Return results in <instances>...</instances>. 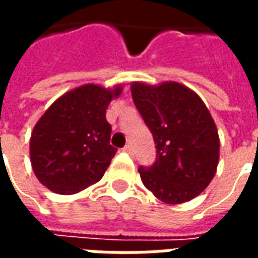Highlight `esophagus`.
Masks as SVG:
<instances>
[{"instance_id": "obj_1", "label": "esophagus", "mask_w": 258, "mask_h": 258, "mask_svg": "<svg viewBox=\"0 0 258 258\" xmlns=\"http://www.w3.org/2000/svg\"><path fill=\"white\" fill-rule=\"evenodd\" d=\"M123 151L127 152V153H128V155H131V156L134 155V151H133V146H131V145H125V146H124Z\"/></svg>"}]
</instances>
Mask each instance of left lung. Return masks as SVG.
I'll return each instance as SVG.
<instances>
[{
    "label": "left lung",
    "mask_w": 258,
    "mask_h": 258,
    "mask_svg": "<svg viewBox=\"0 0 258 258\" xmlns=\"http://www.w3.org/2000/svg\"><path fill=\"white\" fill-rule=\"evenodd\" d=\"M131 95L156 144V162L138 168L146 189L167 205L199 196L220 159L218 131L205 102L175 81H134Z\"/></svg>",
    "instance_id": "8db88e82"
}]
</instances>
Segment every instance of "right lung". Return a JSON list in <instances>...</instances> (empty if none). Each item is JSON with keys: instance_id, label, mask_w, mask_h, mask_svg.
Listing matches in <instances>:
<instances>
[{"instance_id": "right-lung-1", "label": "right lung", "mask_w": 258, "mask_h": 258, "mask_svg": "<svg viewBox=\"0 0 258 258\" xmlns=\"http://www.w3.org/2000/svg\"><path fill=\"white\" fill-rule=\"evenodd\" d=\"M123 91L84 84L59 96L31 131L30 162L37 179L59 195L95 184L117 149L110 145L106 107Z\"/></svg>"}]
</instances>
